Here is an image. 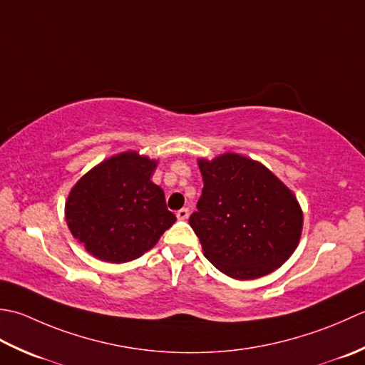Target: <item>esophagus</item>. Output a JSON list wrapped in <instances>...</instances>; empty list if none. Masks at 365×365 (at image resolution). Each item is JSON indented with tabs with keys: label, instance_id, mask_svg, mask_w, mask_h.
Here are the masks:
<instances>
[{
	"label": "esophagus",
	"instance_id": "34e87169",
	"mask_svg": "<svg viewBox=\"0 0 365 365\" xmlns=\"http://www.w3.org/2000/svg\"><path fill=\"white\" fill-rule=\"evenodd\" d=\"M189 210H187V207H182V210H180V211H178L176 212V217L178 219H180V220H187L189 219Z\"/></svg>",
	"mask_w": 365,
	"mask_h": 365
}]
</instances>
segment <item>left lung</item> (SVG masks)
<instances>
[{"instance_id":"left-lung-1","label":"left lung","mask_w":365,"mask_h":365,"mask_svg":"<svg viewBox=\"0 0 365 365\" xmlns=\"http://www.w3.org/2000/svg\"><path fill=\"white\" fill-rule=\"evenodd\" d=\"M203 192L189 224L203 255L225 276L254 280L293 255L304 214L293 190L262 162L224 153L200 158Z\"/></svg>"}]
</instances>
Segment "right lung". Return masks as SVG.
Instances as JSON below:
<instances>
[{"instance_id": "right-lung-1", "label": "right lung", "mask_w": 365, "mask_h": 365, "mask_svg": "<svg viewBox=\"0 0 365 365\" xmlns=\"http://www.w3.org/2000/svg\"><path fill=\"white\" fill-rule=\"evenodd\" d=\"M158 160L124 151L102 160L71 189L64 215L72 236L94 258L128 263L151 250L176 222L151 181Z\"/></svg>"}]
</instances>
